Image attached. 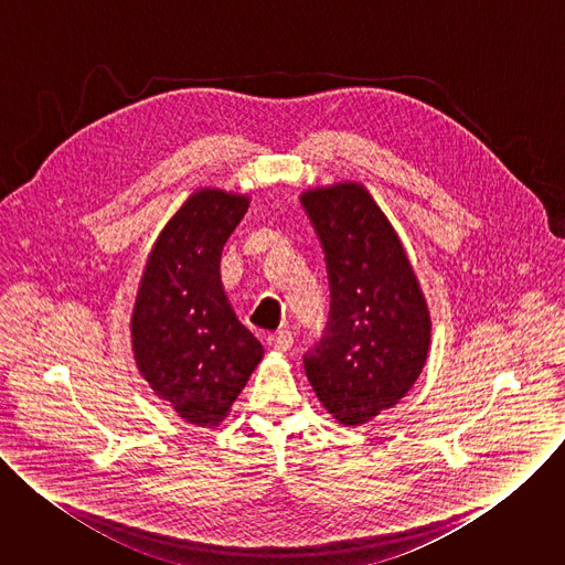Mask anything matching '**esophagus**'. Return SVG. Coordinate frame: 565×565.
<instances>
[{
    "label": "esophagus",
    "instance_id": "34e87169",
    "mask_svg": "<svg viewBox=\"0 0 565 565\" xmlns=\"http://www.w3.org/2000/svg\"><path fill=\"white\" fill-rule=\"evenodd\" d=\"M266 344L279 353L288 351L292 347V333L290 331H277V333H270L266 338Z\"/></svg>",
    "mask_w": 565,
    "mask_h": 565
}]
</instances>
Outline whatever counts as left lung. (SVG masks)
<instances>
[{"label":"left lung","mask_w":565,"mask_h":565,"mask_svg":"<svg viewBox=\"0 0 565 565\" xmlns=\"http://www.w3.org/2000/svg\"><path fill=\"white\" fill-rule=\"evenodd\" d=\"M301 203L327 253L331 312L303 355L306 375L342 425L393 407L418 380L431 321L397 234L360 185L310 190Z\"/></svg>","instance_id":"obj_1"}]
</instances>
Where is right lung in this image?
Instances as JSON below:
<instances>
[{
	"mask_svg": "<svg viewBox=\"0 0 565 565\" xmlns=\"http://www.w3.org/2000/svg\"><path fill=\"white\" fill-rule=\"evenodd\" d=\"M248 199L196 192L160 232L131 317L140 373L174 412L218 425L264 358L259 340L230 308L218 264Z\"/></svg>",
	"mask_w": 565,
	"mask_h": 565,
	"instance_id": "right-lung-1",
	"label": "right lung"
}]
</instances>
